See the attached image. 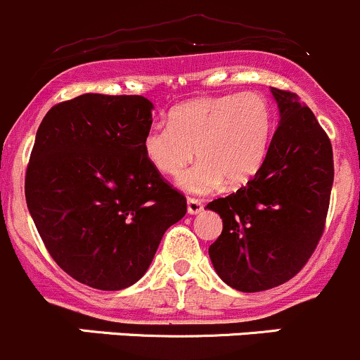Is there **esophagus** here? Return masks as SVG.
I'll return each mask as SVG.
<instances>
[{
  "mask_svg": "<svg viewBox=\"0 0 360 360\" xmlns=\"http://www.w3.org/2000/svg\"><path fill=\"white\" fill-rule=\"evenodd\" d=\"M187 212L188 215H198L202 212V202L199 199H187Z\"/></svg>",
  "mask_w": 360,
  "mask_h": 360,
  "instance_id": "esophagus-1",
  "label": "esophagus"
}]
</instances>
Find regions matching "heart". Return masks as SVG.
Masks as SVG:
<instances>
[{
    "label": "heart",
    "mask_w": 360,
    "mask_h": 360,
    "mask_svg": "<svg viewBox=\"0 0 360 360\" xmlns=\"http://www.w3.org/2000/svg\"><path fill=\"white\" fill-rule=\"evenodd\" d=\"M273 108L254 91L210 96L172 108L166 124L148 127L141 150L148 165L161 175L181 173L180 188L191 194H210L227 181L247 184L262 168L273 136Z\"/></svg>",
    "instance_id": "heart-1"
}]
</instances>
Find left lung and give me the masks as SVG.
Returning a JSON list of instances; mask_svg holds the SVG:
<instances>
[{
	"label": "left lung",
	"instance_id": "8db88e82",
	"mask_svg": "<svg viewBox=\"0 0 360 360\" xmlns=\"http://www.w3.org/2000/svg\"><path fill=\"white\" fill-rule=\"evenodd\" d=\"M280 122L257 175L206 208L222 219L208 254L241 292L282 285L300 273L323 233L334 180L333 147L296 94L271 87Z\"/></svg>",
	"mask_w": 360,
	"mask_h": 360
}]
</instances>
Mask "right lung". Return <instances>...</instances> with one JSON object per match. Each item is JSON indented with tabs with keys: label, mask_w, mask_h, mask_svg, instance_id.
I'll use <instances>...</instances> for the list:
<instances>
[{
	"label": "right lung",
	"mask_w": 360,
	"mask_h": 360,
	"mask_svg": "<svg viewBox=\"0 0 360 360\" xmlns=\"http://www.w3.org/2000/svg\"><path fill=\"white\" fill-rule=\"evenodd\" d=\"M152 110L143 96L89 92L52 106L37 131L27 210L59 268L94 289L136 283L187 213L141 150Z\"/></svg>",
	"instance_id": "add662e5"
}]
</instances>
